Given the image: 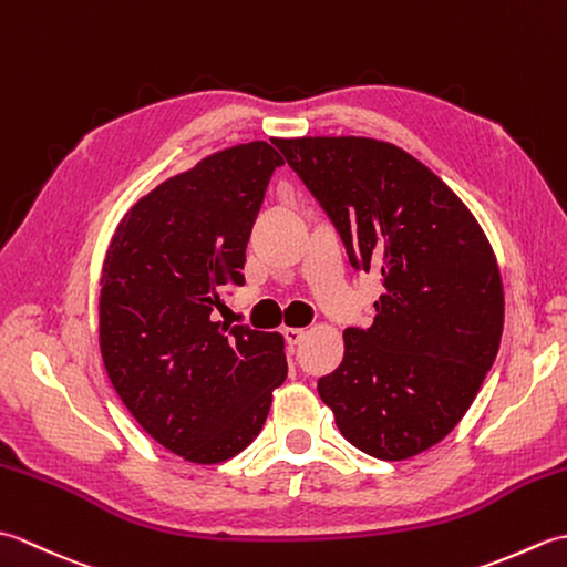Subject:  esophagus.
I'll return each mask as SVG.
<instances>
[{"label": "esophagus", "instance_id": "1", "mask_svg": "<svg viewBox=\"0 0 567 567\" xmlns=\"http://www.w3.org/2000/svg\"><path fill=\"white\" fill-rule=\"evenodd\" d=\"M285 333V341H287V346H299L305 341V336H307V331L305 329H297V327H290V329H285L282 331Z\"/></svg>", "mask_w": 567, "mask_h": 567}]
</instances>
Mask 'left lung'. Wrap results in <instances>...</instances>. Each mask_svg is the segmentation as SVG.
I'll return each mask as SVG.
<instances>
[{
	"instance_id": "8db88e82",
	"label": "left lung",
	"mask_w": 567,
	"mask_h": 567,
	"mask_svg": "<svg viewBox=\"0 0 567 567\" xmlns=\"http://www.w3.org/2000/svg\"><path fill=\"white\" fill-rule=\"evenodd\" d=\"M275 146L329 214L353 268L384 287L372 327L343 331V360L319 380V396L363 453H424L465 416L497 358L495 250L455 192L388 141L305 136Z\"/></svg>"
}]
</instances>
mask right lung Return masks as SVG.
<instances>
[{
    "mask_svg": "<svg viewBox=\"0 0 567 567\" xmlns=\"http://www.w3.org/2000/svg\"><path fill=\"white\" fill-rule=\"evenodd\" d=\"M282 163L265 141L207 155L141 197L106 248V375L146 433L189 463L244 451L287 378L280 333L212 321L224 287L246 282L250 228Z\"/></svg>",
    "mask_w": 567,
    "mask_h": 567,
    "instance_id": "add662e5",
    "label": "right lung"
}]
</instances>
